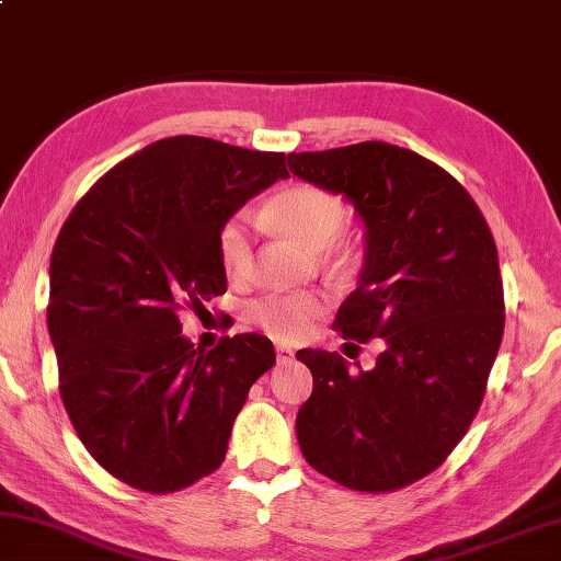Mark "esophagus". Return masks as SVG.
<instances>
[{
  "label": "esophagus",
  "instance_id": "1",
  "mask_svg": "<svg viewBox=\"0 0 561 561\" xmlns=\"http://www.w3.org/2000/svg\"><path fill=\"white\" fill-rule=\"evenodd\" d=\"M275 357H278L280 365H286V362L293 359V350L288 345H278L275 347Z\"/></svg>",
  "mask_w": 561,
  "mask_h": 561
}]
</instances>
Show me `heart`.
<instances>
[{"label":"heart","instance_id":"b5f03b06","mask_svg":"<svg viewBox=\"0 0 561 561\" xmlns=\"http://www.w3.org/2000/svg\"><path fill=\"white\" fill-rule=\"evenodd\" d=\"M275 229L288 233L290 239L306 245L310 251H322L325 259L345 263L352 259L347 245L337 243V236L347 229L350 209L337 194L320 190L316 184H296L273 196L265 206ZM251 214L236 211L219 226L216 233V253L226 275L239 278L251 265ZM325 310V298L320 293H275V296L253 302L251 322L265 335L275 340H300L306 337L312 322Z\"/></svg>","mask_w":561,"mask_h":561}]
</instances>
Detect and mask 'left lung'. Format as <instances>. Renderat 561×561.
<instances>
[{
  "label": "left lung",
  "mask_w": 561,
  "mask_h": 561,
  "mask_svg": "<svg viewBox=\"0 0 561 561\" xmlns=\"http://www.w3.org/2000/svg\"><path fill=\"white\" fill-rule=\"evenodd\" d=\"M288 167L345 194L367 226L359 286L332 328L387 342L371 371H350L337 352H298L312 371L300 450L340 485L394 493L444 463L483 404L505 330L495 239L466 186L404 147L293 152Z\"/></svg>",
  "instance_id": "left-lung-1"
}]
</instances>
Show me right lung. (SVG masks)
<instances>
[{
    "label": "right lung",
    "mask_w": 561,
    "mask_h": 561,
    "mask_svg": "<svg viewBox=\"0 0 561 561\" xmlns=\"http://www.w3.org/2000/svg\"><path fill=\"white\" fill-rule=\"evenodd\" d=\"M278 176L283 152L167 137L107 170L58 231L46 308L58 391L88 454L142 493L211 476L275 365L255 332L199 352L176 312L224 296L219 226Z\"/></svg>",
    "instance_id": "1"
}]
</instances>
